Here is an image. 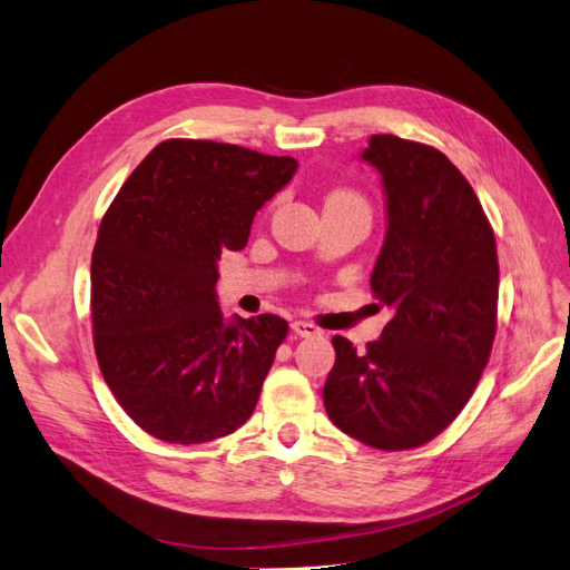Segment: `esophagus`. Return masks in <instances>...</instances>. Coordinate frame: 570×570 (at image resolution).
<instances>
[{"instance_id":"obj_1","label":"esophagus","mask_w":570,"mask_h":570,"mask_svg":"<svg viewBox=\"0 0 570 570\" xmlns=\"http://www.w3.org/2000/svg\"><path fill=\"white\" fill-rule=\"evenodd\" d=\"M292 333L299 335V337H314L318 335L321 331L314 325V323H306V321H295L292 323Z\"/></svg>"}]
</instances>
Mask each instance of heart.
<instances>
[{
  "label": "heart",
  "instance_id": "obj_1",
  "mask_svg": "<svg viewBox=\"0 0 570 570\" xmlns=\"http://www.w3.org/2000/svg\"><path fill=\"white\" fill-rule=\"evenodd\" d=\"M337 202H350V204H361V206H366V204H364V199H361V197H358V195H354V193H350V189H337V193L327 195V199H325V204H337Z\"/></svg>",
  "mask_w": 570,
  "mask_h": 570
}]
</instances>
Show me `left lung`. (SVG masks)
<instances>
[{
    "mask_svg": "<svg viewBox=\"0 0 570 570\" xmlns=\"http://www.w3.org/2000/svg\"><path fill=\"white\" fill-rule=\"evenodd\" d=\"M361 157L381 170L387 195V235L371 289L394 314L364 354L333 337L323 404L342 433L402 452L438 438L488 366L497 243L471 183L440 149L373 135Z\"/></svg>",
    "mask_w": 570,
    "mask_h": 570,
    "instance_id": "obj_1",
    "label": "left lung"
}]
</instances>
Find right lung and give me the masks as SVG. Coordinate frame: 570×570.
<instances>
[{"mask_svg":"<svg viewBox=\"0 0 570 570\" xmlns=\"http://www.w3.org/2000/svg\"><path fill=\"white\" fill-rule=\"evenodd\" d=\"M292 157L164 140L118 189L92 252V340L116 402L145 433L202 444L243 425L289 325L226 323L218 258L247 245L254 214L295 176Z\"/></svg>","mask_w":570,"mask_h":570,"instance_id":"right-lung-1","label":"right lung"}]
</instances>
